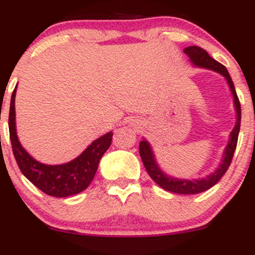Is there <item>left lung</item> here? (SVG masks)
I'll list each match as a JSON object with an SVG mask.
<instances>
[{
  "instance_id": "1",
  "label": "left lung",
  "mask_w": 255,
  "mask_h": 255,
  "mask_svg": "<svg viewBox=\"0 0 255 255\" xmlns=\"http://www.w3.org/2000/svg\"><path fill=\"white\" fill-rule=\"evenodd\" d=\"M183 52L189 57L191 62L194 64L195 67L210 69V71L217 72L218 74L223 75L225 80H227L228 85H229L231 95H233L234 97V105H235L236 110V124L235 127L231 130L229 135V141H228V144L224 148L223 158H222L221 160V164L218 165V168L216 169L215 171L211 172V174L206 177L195 178V180L177 178L170 176V175H168L166 172H164L160 169V166L158 165L156 160V157H154L153 151H152L150 142L146 139H142L141 141H140L139 152L148 175H150V177L158 184V186L162 187L165 191L177 193V194H198V193L207 191V189H210L211 187L215 186V184L221 180L225 172H227L228 168L230 166L231 160H233L234 152H235L236 145H238L240 125H241V105H240L239 97L238 95H236L235 86H234L230 74L228 73L227 68H225L223 64L217 62L216 60H213L204 49L199 48L197 45L188 46V48L184 49Z\"/></svg>"
}]
</instances>
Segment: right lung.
Masks as SVG:
<instances>
[{
  "label": "right lung",
  "mask_w": 255,
  "mask_h": 255,
  "mask_svg": "<svg viewBox=\"0 0 255 255\" xmlns=\"http://www.w3.org/2000/svg\"><path fill=\"white\" fill-rule=\"evenodd\" d=\"M15 93L16 86L10 99L9 136L14 157L24 176L37 188L56 198H66L85 191L95 177L101 158L110 147L113 131L104 134L87 146L80 156L68 163L48 165L38 162L20 144L15 126Z\"/></svg>",
  "instance_id": "obj_1"
}]
</instances>
